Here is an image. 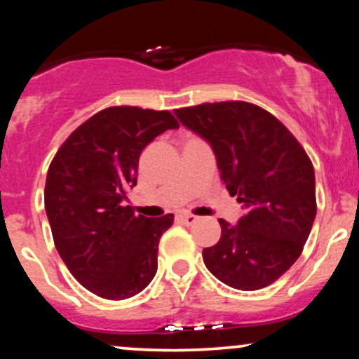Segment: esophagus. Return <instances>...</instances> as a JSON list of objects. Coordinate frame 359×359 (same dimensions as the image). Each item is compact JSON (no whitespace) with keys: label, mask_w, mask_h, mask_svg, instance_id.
Here are the masks:
<instances>
[{"label":"esophagus","mask_w":359,"mask_h":359,"mask_svg":"<svg viewBox=\"0 0 359 359\" xmlns=\"http://www.w3.org/2000/svg\"><path fill=\"white\" fill-rule=\"evenodd\" d=\"M180 219H181V222H184L186 225H193V224H196L199 220V217H196V215L188 214V212L180 214Z\"/></svg>","instance_id":"esophagus-1"}]
</instances>
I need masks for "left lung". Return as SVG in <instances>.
Instances as JSON below:
<instances>
[{
    "mask_svg": "<svg viewBox=\"0 0 359 359\" xmlns=\"http://www.w3.org/2000/svg\"><path fill=\"white\" fill-rule=\"evenodd\" d=\"M175 116L212 149L220 180L245 209L203 250L205 268L240 291H257L301 257L317 214L316 175L306 150L273 114L243 101L204 102Z\"/></svg>",
    "mask_w": 359,
    "mask_h": 359,
    "instance_id": "obj_1",
    "label": "left lung"
}]
</instances>
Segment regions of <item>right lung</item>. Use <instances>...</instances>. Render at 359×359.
<instances>
[{
	"mask_svg": "<svg viewBox=\"0 0 359 359\" xmlns=\"http://www.w3.org/2000/svg\"><path fill=\"white\" fill-rule=\"evenodd\" d=\"M178 127L168 111L107 107L83 122L48 166L46 212L57 252L96 296L129 299L156 274L160 237L175 215H135L127 191L137 184L142 150Z\"/></svg>",
	"mask_w": 359,
	"mask_h": 359,
	"instance_id": "right-lung-1",
	"label": "right lung"
}]
</instances>
